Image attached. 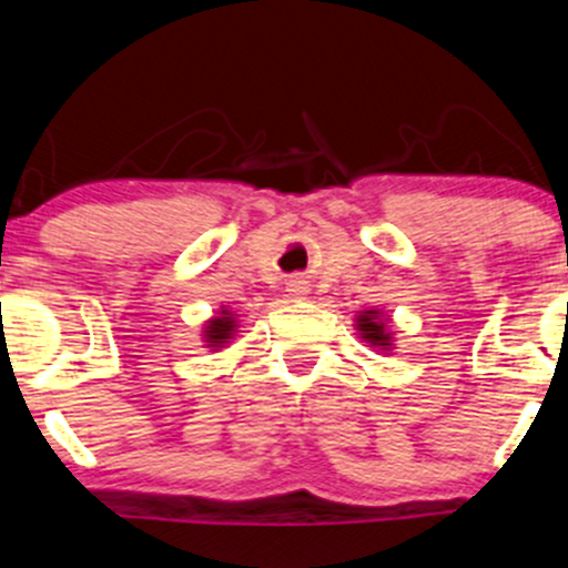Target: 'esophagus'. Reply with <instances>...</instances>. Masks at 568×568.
Listing matches in <instances>:
<instances>
[{
	"mask_svg": "<svg viewBox=\"0 0 568 568\" xmlns=\"http://www.w3.org/2000/svg\"><path fill=\"white\" fill-rule=\"evenodd\" d=\"M288 294L294 296V300H302V296L307 294L305 280H288Z\"/></svg>",
	"mask_w": 568,
	"mask_h": 568,
	"instance_id": "obj_1",
	"label": "esophagus"
}]
</instances>
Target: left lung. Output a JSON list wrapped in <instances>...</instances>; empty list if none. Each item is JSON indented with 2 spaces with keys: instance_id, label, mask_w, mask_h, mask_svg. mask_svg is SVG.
<instances>
[{
  "instance_id": "obj_1",
  "label": "left lung",
  "mask_w": 568,
  "mask_h": 568,
  "mask_svg": "<svg viewBox=\"0 0 568 568\" xmlns=\"http://www.w3.org/2000/svg\"><path fill=\"white\" fill-rule=\"evenodd\" d=\"M357 332L363 341H368L371 346H379L382 352L393 346V337L387 332V318H382L379 311H365L357 316Z\"/></svg>"
}]
</instances>
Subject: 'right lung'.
I'll return each mask as SVG.
<instances>
[{"label":"right lung","instance_id":"add662e5","mask_svg":"<svg viewBox=\"0 0 568 568\" xmlns=\"http://www.w3.org/2000/svg\"><path fill=\"white\" fill-rule=\"evenodd\" d=\"M233 332H236V318H233L231 311H222L220 316H214L205 324V346L209 348H222L227 341L233 337Z\"/></svg>","mask_w":568,"mask_h":568}]
</instances>
